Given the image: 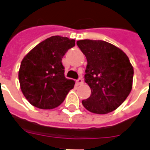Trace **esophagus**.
I'll list each match as a JSON object with an SVG mask.
<instances>
[{"label":"esophagus","mask_w":150,"mask_h":150,"mask_svg":"<svg viewBox=\"0 0 150 150\" xmlns=\"http://www.w3.org/2000/svg\"><path fill=\"white\" fill-rule=\"evenodd\" d=\"M83 79L82 78H79L78 79H77V81H76V83H77V85L83 84Z\"/></svg>","instance_id":"1"}]
</instances>
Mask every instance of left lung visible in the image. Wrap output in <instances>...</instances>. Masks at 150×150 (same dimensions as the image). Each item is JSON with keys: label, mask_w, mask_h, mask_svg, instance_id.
I'll use <instances>...</instances> for the list:
<instances>
[{"label": "left lung", "mask_w": 150, "mask_h": 150, "mask_svg": "<svg viewBox=\"0 0 150 150\" xmlns=\"http://www.w3.org/2000/svg\"><path fill=\"white\" fill-rule=\"evenodd\" d=\"M77 46L87 58L84 80L91 96L82 101L91 112L106 114L122 104L132 90L133 68L118 47L101 40H79Z\"/></svg>", "instance_id": "8db88e82"}]
</instances>
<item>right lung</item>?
Here are the masks:
<instances>
[{"instance_id":"right-lung-1","label":"right lung","mask_w":150,"mask_h":150,"mask_svg":"<svg viewBox=\"0 0 150 150\" xmlns=\"http://www.w3.org/2000/svg\"><path fill=\"white\" fill-rule=\"evenodd\" d=\"M75 41L52 36L28 53L21 61L18 79L22 93L33 106L52 109L65 100L75 81L64 76L62 57Z\"/></svg>"}]
</instances>
